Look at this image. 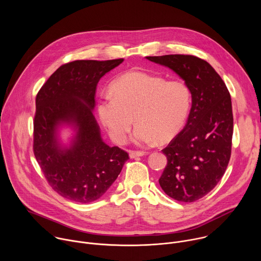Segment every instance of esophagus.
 <instances>
[{
    "instance_id": "esophagus-1",
    "label": "esophagus",
    "mask_w": 261,
    "mask_h": 261,
    "mask_svg": "<svg viewBox=\"0 0 261 261\" xmlns=\"http://www.w3.org/2000/svg\"><path fill=\"white\" fill-rule=\"evenodd\" d=\"M146 153H144V152H130L129 153V156H130V158L131 159H134V158H137V157H141V156H143V155H145Z\"/></svg>"
}]
</instances>
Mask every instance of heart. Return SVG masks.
I'll return each mask as SVG.
<instances>
[{"label":"heart","instance_id":"1","mask_svg":"<svg viewBox=\"0 0 261 261\" xmlns=\"http://www.w3.org/2000/svg\"><path fill=\"white\" fill-rule=\"evenodd\" d=\"M191 109V92L184 82L132 71L118 77L110 93L98 101L97 114L110 138L122 144L135 122L139 145L167 142L185 127Z\"/></svg>","mask_w":261,"mask_h":261}]
</instances>
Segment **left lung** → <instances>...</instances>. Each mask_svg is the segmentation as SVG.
I'll return each instance as SVG.
<instances>
[{
	"label": "left lung",
	"mask_w": 261,
	"mask_h": 261,
	"mask_svg": "<svg viewBox=\"0 0 261 261\" xmlns=\"http://www.w3.org/2000/svg\"><path fill=\"white\" fill-rule=\"evenodd\" d=\"M146 59L171 69L191 92L187 124L162 150L167 165L159 184L177 201H196L216 187L230 159L233 132L230 94L216 70L197 57L166 55Z\"/></svg>",
	"instance_id": "left-lung-1"
}]
</instances>
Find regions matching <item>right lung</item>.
Wrapping results in <instances>:
<instances>
[{
    "label": "right lung",
    "instance_id": "add662e5",
    "mask_svg": "<svg viewBox=\"0 0 261 261\" xmlns=\"http://www.w3.org/2000/svg\"><path fill=\"white\" fill-rule=\"evenodd\" d=\"M124 59L80 60L61 66L36 97L34 154L48 184L80 203L99 199L119 176L128 154L107 145L94 117L96 87ZM73 131L68 145L59 130Z\"/></svg>",
    "mask_w": 261,
    "mask_h": 261
}]
</instances>
